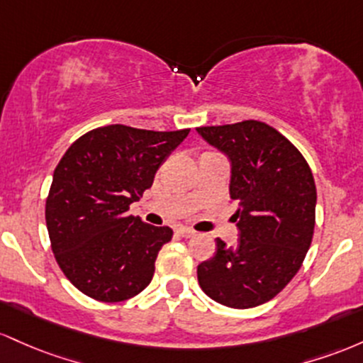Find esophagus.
I'll list each match as a JSON object with an SVG mask.
<instances>
[{
    "instance_id": "1",
    "label": "esophagus",
    "mask_w": 363,
    "mask_h": 363,
    "mask_svg": "<svg viewBox=\"0 0 363 363\" xmlns=\"http://www.w3.org/2000/svg\"><path fill=\"white\" fill-rule=\"evenodd\" d=\"M177 233L180 235V236H183V238H190V236H194L195 235V231L194 230H190V228H185V226H180L177 230Z\"/></svg>"
}]
</instances>
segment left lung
<instances>
[{
	"label": "left lung",
	"instance_id": "1",
	"mask_svg": "<svg viewBox=\"0 0 363 363\" xmlns=\"http://www.w3.org/2000/svg\"><path fill=\"white\" fill-rule=\"evenodd\" d=\"M231 161L230 195L240 238L216 240L213 259L197 267L202 291L231 308L269 302L302 267L315 226V182L298 149L257 120L199 127Z\"/></svg>",
	"mask_w": 363,
	"mask_h": 363
}]
</instances>
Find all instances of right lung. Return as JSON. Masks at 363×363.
<instances>
[{
    "instance_id": "1",
    "label": "right lung",
    "mask_w": 363,
    "mask_h": 363,
    "mask_svg": "<svg viewBox=\"0 0 363 363\" xmlns=\"http://www.w3.org/2000/svg\"><path fill=\"white\" fill-rule=\"evenodd\" d=\"M189 132L108 125L77 138L61 157L46 199V225L60 269L84 295L123 302L150 283L173 230L130 216V203L152 186L156 171Z\"/></svg>"
}]
</instances>
